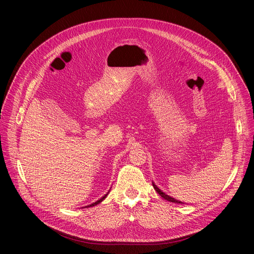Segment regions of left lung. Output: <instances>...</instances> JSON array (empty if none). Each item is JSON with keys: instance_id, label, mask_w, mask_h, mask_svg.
<instances>
[{"instance_id": "8db88e82", "label": "left lung", "mask_w": 254, "mask_h": 254, "mask_svg": "<svg viewBox=\"0 0 254 254\" xmlns=\"http://www.w3.org/2000/svg\"><path fill=\"white\" fill-rule=\"evenodd\" d=\"M153 186H154V189L157 191V193H158L162 198H164L165 200H167V201H169V202L177 203V204H184L182 201H179V200H177V199H175V198H173V197H171V196L167 195L166 193H164L161 189H159V188H158V186H157L154 182H153Z\"/></svg>"}]
</instances>
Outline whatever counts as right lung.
<instances>
[{
    "instance_id": "obj_1",
    "label": "right lung",
    "mask_w": 254,
    "mask_h": 254,
    "mask_svg": "<svg viewBox=\"0 0 254 254\" xmlns=\"http://www.w3.org/2000/svg\"><path fill=\"white\" fill-rule=\"evenodd\" d=\"M108 193H110V191H108L104 196H102L100 199H98L96 202H94V203H92V204H90V205H87V206H85L86 208H89V207H93V206H95V205H97V204H99V203H101L105 198H106V196L108 195ZM84 208V207H83Z\"/></svg>"
}]
</instances>
